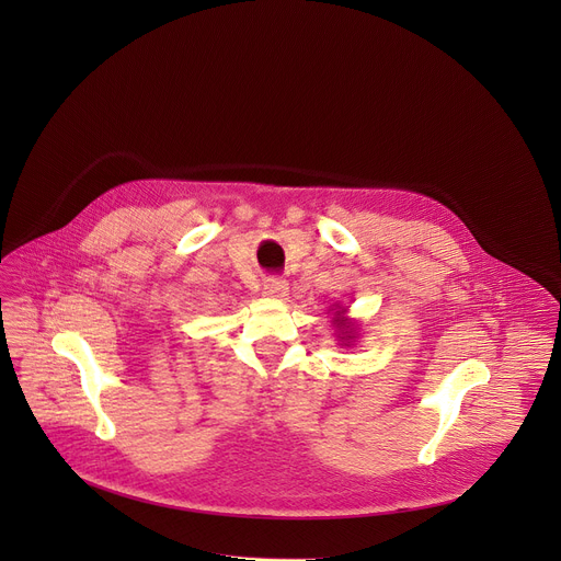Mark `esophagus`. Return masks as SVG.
I'll use <instances>...</instances> for the list:
<instances>
[{"label": "esophagus", "mask_w": 561, "mask_h": 561, "mask_svg": "<svg viewBox=\"0 0 561 561\" xmlns=\"http://www.w3.org/2000/svg\"><path fill=\"white\" fill-rule=\"evenodd\" d=\"M288 293V284L282 277H271L264 282V295L266 297H284Z\"/></svg>", "instance_id": "1"}]
</instances>
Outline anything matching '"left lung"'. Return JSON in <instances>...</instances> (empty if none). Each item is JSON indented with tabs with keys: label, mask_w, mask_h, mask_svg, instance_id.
Returning <instances> with one entry per match:
<instances>
[{
	"label": "left lung",
	"mask_w": 561,
	"mask_h": 561,
	"mask_svg": "<svg viewBox=\"0 0 561 561\" xmlns=\"http://www.w3.org/2000/svg\"><path fill=\"white\" fill-rule=\"evenodd\" d=\"M346 308H342V310H337L335 314L337 317H333L335 319V324H337V329H340V333H342V346H351V342H353V337H355V327H353V322H348V319L346 317H342V312H344Z\"/></svg>",
	"instance_id": "obj_1"
}]
</instances>
